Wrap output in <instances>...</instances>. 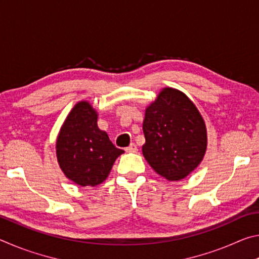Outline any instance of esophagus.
Listing matches in <instances>:
<instances>
[{
  "instance_id": "34e87169",
  "label": "esophagus",
  "mask_w": 259,
  "mask_h": 259,
  "mask_svg": "<svg viewBox=\"0 0 259 259\" xmlns=\"http://www.w3.org/2000/svg\"><path fill=\"white\" fill-rule=\"evenodd\" d=\"M137 151H138V148H137V145H136L135 143L130 144V145L125 148V152H128V153H135Z\"/></svg>"
}]
</instances>
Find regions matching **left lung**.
I'll use <instances>...</instances> for the list:
<instances>
[{"label": "left lung", "instance_id": "8db88e82", "mask_svg": "<svg viewBox=\"0 0 259 259\" xmlns=\"http://www.w3.org/2000/svg\"><path fill=\"white\" fill-rule=\"evenodd\" d=\"M143 154L155 171L179 181L202 161L207 130L198 108L181 91L165 88L145 113Z\"/></svg>", "mask_w": 259, "mask_h": 259}]
</instances>
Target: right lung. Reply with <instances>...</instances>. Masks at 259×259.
I'll list each match as a JSON object with an SVG mask.
<instances>
[{"label":"right lung","instance_id":"right-lung-1","mask_svg":"<svg viewBox=\"0 0 259 259\" xmlns=\"http://www.w3.org/2000/svg\"><path fill=\"white\" fill-rule=\"evenodd\" d=\"M123 152L113 145L105 131L98 129L97 113L87 102L74 106L57 139V157L61 170L81 186L103 183Z\"/></svg>","mask_w":259,"mask_h":259}]
</instances>
